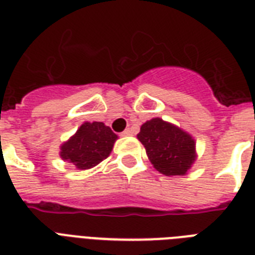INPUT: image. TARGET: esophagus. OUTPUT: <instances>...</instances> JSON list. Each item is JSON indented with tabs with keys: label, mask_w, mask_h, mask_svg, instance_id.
I'll use <instances>...</instances> for the list:
<instances>
[{
	"label": "esophagus",
	"mask_w": 255,
	"mask_h": 255,
	"mask_svg": "<svg viewBox=\"0 0 255 255\" xmlns=\"http://www.w3.org/2000/svg\"><path fill=\"white\" fill-rule=\"evenodd\" d=\"M130 134H131V131H130V130L128 129V130H125V131H122V133L120 134V135H121V137H128V135H130Z\"/></svg>",
	"instance_id": "1"
}]
</instances>
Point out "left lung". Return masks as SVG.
<instances>
[{"instance_id": "left-lung-1", "label": "left lung", "mask_w": 255, "mask_h": 255, "mask_svg": "<svg viewBox=\"0 0 255 255\" xmlns=\"http://www.w3.org/2000/svg\"><path fill=\"white\" fill-rule=\"evenodd\" d=\"M137 138L154 168L166 176H183L197 158L192 135L159 117L144 122Z\"/></svg>"}]
</instances>
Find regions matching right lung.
Listing matches in <instances>:
<instances>
[{"mask_svg":"<svg viewBox=\"0 0 255 255\" xmlns=\"http://www.w3.org/2000/svg\"><path fill=\"white\" fill-rule=\"evenodd\" d=\"M117 134L104 122H84L60 146V158L77 170H89L107 159L117 140Z\"/></svg>","mask_w":255,"mask_h":255,"instance_id":"1","label":"right lung"}]
</instances>
